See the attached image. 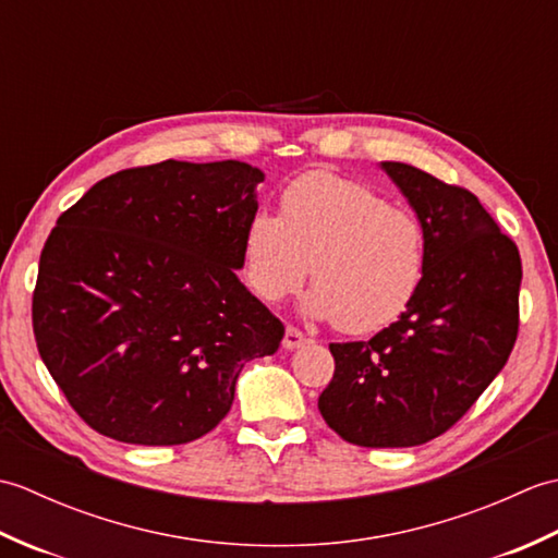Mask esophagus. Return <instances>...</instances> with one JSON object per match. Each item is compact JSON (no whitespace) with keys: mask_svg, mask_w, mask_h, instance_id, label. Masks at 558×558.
<instances>
[{"mask_svg":"<svg viewBox=\"0 0 558 558\" xmlns=\"http://www.w3.org/2000/svg\"><path fill=\"white\" fill-rule=\"evenodd\" d=\"M306 342V336L302 333L300 328H294V326H288V330H286V338H282V348L286 350H298V348H302Z\"/></svg>","mask_w":558,"mask_h":558,"instance_id":"obj_1","label":"esophagus"}]
</instances>
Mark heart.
<instances>
[{
  "instance_id": "obj_1",
  "label": "heart",
  "mask_w": 558,
  "mask_h": 558,
  "mask_svg": "<svg viewBox=\"0 0 558 558\" xmlns=\"http://www.w3.org/2000/svg\"><path fill=\"white\" fill-rule=\"evenodd\" d=\"M248 286L260 300L298 292L312 270L306 314L342 333L393 324L417 298L426 270V230L412 210L362 182L310 172L282 192L280 213L258 210L244 234Z\"/></svg>"
}]
</instances>
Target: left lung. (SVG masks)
Masks as SVG:
<instances>
[{"mask_svg":"<svg viewBox=\"0 0 558 558\" xmlns=\"http://www.w3.org/2000/svg\"><path fill=\"white\" fill-rule=\"evenodd\" d=\"M426 230V270L410 310L372 340L330 342L318 396L326 424L364 448L446 434L504 369L520 326L518 246L480 198L405 162H381Z\"/></svg>","mask_w":558,"mask_h":558,"instance_id":"left-lung-1","label":"left lung"}]
</instances>
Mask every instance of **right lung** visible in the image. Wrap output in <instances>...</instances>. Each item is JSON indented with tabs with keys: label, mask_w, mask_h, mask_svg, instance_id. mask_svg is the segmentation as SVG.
<instances>
[{
	"label": "right lung",
	"mask_w": 558,
	"mask_h": 558,
	"mask_svg": "<svg viewBox=\"0 0 558 558\" xmlns=\"http://www.w3.org/2000/svg\"><path fill=\"white\" fill-rule=\"evenodd\" d=\"M258 182L240 160H165L105 177L59 216L33 333L90 429L138 446L196 441L230 412L242 366L278 350L286 326L234 272Z\"/></svg>",
	"instance_id": "right-lung-1"
}]
</instances>
